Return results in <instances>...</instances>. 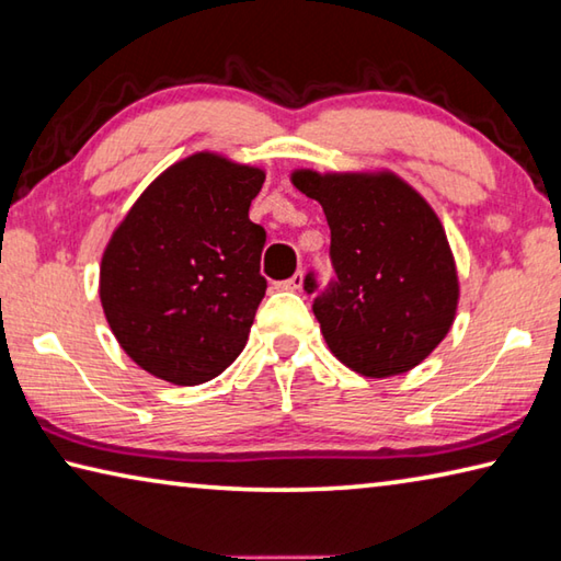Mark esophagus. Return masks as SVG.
<instances>
[{
    "instance_id": "34e87169",
    "label": "esophagus",
    "mask_w": 561,
    "mask_h": 561,
    "mask_svg": "<svg viewBox=\"0 0 561 561\" xmlns=\"http://www.w3.org/2000/svg\"><path fill=\"white\" fill-rule=\"evenodd\" d=\"M280 286L288 288V290H300L302 288V273H293L288 280L280 283Z\"/></svg>"
}]
</instances>
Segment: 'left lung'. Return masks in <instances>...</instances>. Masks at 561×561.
<instances>
[{
  "instance_id": "1",
  "label": "left lung",
  "mask_w": 561,
  "mask_h": 561,
  "mask_svg": "<svg viewBox=\"0 0 561 561\" xmlns=\"http://www.w3.org/2000/svg\"><path fill=\"white\" fill-rule=\"evenodd\" d=\"M322 204L335 275L302 280L322 335L342 365L394 377L426 359L456 316L458 278L434 209L394 174L296 172Z\"/></svg>"
}]
</instances>
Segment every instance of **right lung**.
<instances>
[{"label": "right lung", "instance_id": "right-lung-1", "mask_svg": "<svg viewBox=\"0 0 561 561\" xmlns=\"http://www.w3.org/2000/svg\"><path fill=\"white\" fill-rule=\"evenodd\" d=\"M265 174L192 154L147 186L103 253L101 302L145 371L182 387L241 355L265 296V229L249 206Z\"/></svg>", "mask_w": 561, "mask_h": 561}]
</instances>
